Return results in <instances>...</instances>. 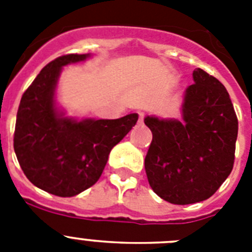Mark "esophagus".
Wrapping results in <instances>:
<instances>
[{
	"mask_svg": "<svg viewBox=\"0 0 252 252\" xmlns=\"http://www.w3.org/2000/svg\"><path fill=\"white\" fill-rule=\"evenodd\" d=\"M144 116H145V113L144 112H139V124H142L144 122Z\"/></svg>",
	"mask_w": 252,
	"mask_h": 252,
	"instance_id": "1",
	"label": "esophagus"
}]
</instances>
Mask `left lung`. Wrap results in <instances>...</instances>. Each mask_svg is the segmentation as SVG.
I'll list each match as a JSON object with an SVG mask.
<instances>
[{
	"instance_id": "obj_1",
	"label": "left lung",
	"mask_w": 252,
	"mask_h": 252,
	"mask_svg": "<svg viewBox=\"0 0 252 252\" xmlns=\"http://www.w3.org/2000/svg\"><path fill=\"white\" fill-rule=\"evenodd\" d=\"M184 93L183 120L145 117L153 132L145 170L153 190L173 204L208 199L230 175L239 121L230 94L203 69Z\"/></svg>"
}]
</instances>
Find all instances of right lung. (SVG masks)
<instances>
[{"label":"right lung","mask_w":252,"mask_h":252,"mask_svg":"<svg viewBox=\"0 0 252 252\" xmlns=\"http://www.w3.org/2000/svg\"><path fill=\"white\" fill-rule=\"evenodd\" d=\"M90 54L57 58L41 69L22 94L13 149L24 174L37 188L58 197H73L99 179L111 150L139 119L130 113L117 120L65 117L55 102L63 66Z\"/></svg>","instance_id":"obj_1"}]
</instances>
